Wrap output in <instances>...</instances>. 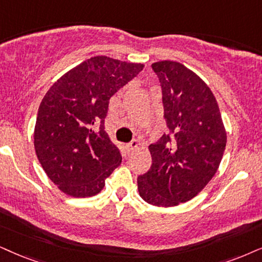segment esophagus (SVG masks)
<instances>
[{"instance_id":"esophagus-1","label":"esophagus","mask_w":262,"mask_h":262,"mask_svg":"<svg viewBox=\"0 0 262 262\" xmlns=\"http://www.w3.org/2000/svg\"><path fill=\"white\" fill-rule=\"evenodd\" d=\"M127 146H128L129 150H135V148L139 147V142L137 140H133L132 142H129Z\"/></svg>"}]
</instances>
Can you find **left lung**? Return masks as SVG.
Listing matches in <instances>:
<instances>
[{
	"label": "left lung",
	"instance_id": "obj_1",
	"mask_svg": "<svg viewBox=\"0 0 262 262\" xmlns=\"http://www.w3.org/2000/svg\"><path fill=\"white\" fill-rule=\"evenodd\" d=\"M152 70L169 134L148 146L152 164L138 177V190L147 203L174 207L197 196L216 173L226 130L216 99L193 71L170 60L154 62Z\"/></svg>",
	"mask_w": 262,
	"mask_h": 262
}]
</instances>
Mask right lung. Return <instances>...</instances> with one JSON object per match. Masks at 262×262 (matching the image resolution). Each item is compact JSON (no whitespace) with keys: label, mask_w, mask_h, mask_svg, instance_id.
I'll list each match as a JSON object with an SVG mask.
<instances>
[{"label":"right lung","mask_w":262,"mask_h":262,"mask_svg":"<svg viewBox=\"0 0 262 262\" xmlns=\"http://www.w3.org/2000/svg\"><path fill=\"white\" fill-rule=\"evenodd\" d=\"M144 69L142 64L93 57L46 93L36 118L34 144L48 178L64 193L95 196L122 162L105 132L108 102Z\"/></svg>","instance_id":"1"}]
</instances>
